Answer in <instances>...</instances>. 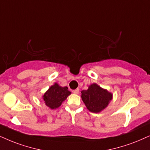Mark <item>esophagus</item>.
<instances>
[{"label":"esophagus","mask_w":150,"mask_h":150,"mask_svg":"<svg viewBox=\"0 0 150 150\" xmlns=\"http://www.w3.org/2000/svg\"><path fill=\"white\" fill-rule=\"evenodd\" d=\"M79 92V88H77V89H75V90L73 91V93L74 94H78Z\"/></svg>","instance_id":"obj_1"}]
</instances>
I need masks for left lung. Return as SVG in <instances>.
<instances>
[{"label":"left lung","mask_w":150,"mask_h":150,"mask_svg":"<svg viewBox=\"0 0 150 150\" xmlns=\"http://www.w3.org/2000/svg\"><path fill=\"white\" fill-rule=\"evenodd\" d=\"M81 100L87 109L92 113H100L106 109L113 99V94L107 89L93 83L87 90L81 91Z\"/></svg>","instance_id":"left-lung-1"}]
</instances>
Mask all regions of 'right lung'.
<instances>
[{"label":"right lung","mask_w":150,"mask_h":150,"mask_svg":"<svg viewBox=\"0 0 150 150\" xmlns=\"http://www.w3.org/2000/svg\"><path fill=\"white\" fill-rule=\"evenodd\" d=\"M71 94L67 86H61L55 82L43 94L42 99L48 108L55 109L59 107Z\"/></svg>","instance_id":"add662e5"}]
</instances>
